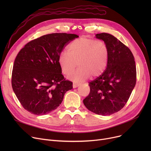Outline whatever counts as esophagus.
Instances as JSON below:
<instances>
[{
	"label": "esophagus",
	"instance_id": "esophagus-1",
	"mask_svg": "<svg viewBox=\"0 0 151 151\" xmlns=\"http://www.w3.org/2000/svg\"><path fill=\"white\" fill-rule=\"evenodd\" d=\"M79 85H80V84H78V83H73V88H76Z\"/></svg>",
	"mask_w": 151,
	"mask_h": 151
}]
</instances>
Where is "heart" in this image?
<instances>
[{
  "label": "heart",
  "instance_id": "obj_1",
  "mask_svg": "<svg viewBox=\"0 0 151 151\" xmlns=\"http://www.w3.org/2000/svg\"><path fill=\"white\" fill-rule=\"evenodd\" d=\"M109 60L107 45L101 40L81 37L71 42L67 51H62L58 62L63 74L68 75L76 67L79 68L68 76L75 82L86 80L90 76L96 78L104 73Z\"/></svg>",
  "mask_w": 151,
  "mask_h": 151
}]
</instances>
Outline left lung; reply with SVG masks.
Returning <instances> with one entry per match:
<instances>
[{
  "label": "left lung",
  "mask_w": 151,
  "mask_h": 151,
  "mask_svg": "<svg viewBox=\"0 0 151 151\" xmlns=\"http://www.w3.org/2000/svg\"><path fill=\"white\" fill-rule=\"evenodd\" d=\"M96 37L108 46V64L104 73L89 83L90 93L83 104L97 114L111 115L125 106L135 86V62L129 47L113 35L101 33Z\"/></svg>",
  "instance_id": "8db88e82"
}]
</instances>
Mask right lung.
<instances>
[{
  "label": "right lung",
  "instance_id": "right-lung-1",
  "mask_svg": "<svg viewBox=\"0 0 151 151\" xmlns=\"http://www.w3.org/2000/svg\"><path fill=\"white\" fill-rule=\"evenodd\" d=\"M79 36L66 33L43 35L27 43L16 58L12 71L13 90L27 111L44 115L61 104L73 83L62 74L58 59L65 46Z\"/></svg>",
  "mask_w": 151,
  "mask_h": 151
}]
</instances>
